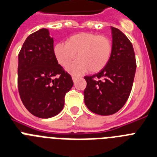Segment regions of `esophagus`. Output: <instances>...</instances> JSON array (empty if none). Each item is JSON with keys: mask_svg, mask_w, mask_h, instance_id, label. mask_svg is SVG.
<instances>
[{"mask_svg": "<svg viewBox=\"0 0 157 157\" xmlns=\"http://www.w3.org/2000/svg\"><path fill=\"white\" fill-rule=\"evenodd\" d=\"M79 76H76V75H72V81H75L76 80V79L78 78Z\"/></svg>", "mask_w": 157, "mask_h": 157, "instance_id": "esophagus-1", "label": "esophagus"}]
</instances>
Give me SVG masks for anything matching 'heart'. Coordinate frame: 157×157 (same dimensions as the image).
<instances>
[{
    "mask_svg": "<svg viewBox=\"0 0 157 157\" xmlns=\"http://www.w3.org/2000/svg\"><path fill=\"white\" fill-rule=\"evenodd\" d=\"M78 59L68 67L73 73L85 71L99 72L106 66L112 53V43L109 38L90 32H81L70 36L65 43L54 47V55L58 63L66 67L76 58Z\"/></svg>",
    "mask_w": 157,
    "mask_h": 157,
    "instance_id": "heart-1",
    "label": "heart"
}]
</instances>
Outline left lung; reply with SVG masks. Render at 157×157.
<instances>
[{"label":"left lung","instance_id":"8db88e82","mask_svg":"<svg viewBox=\"0 0 157 157\" xmlns=\"http://www.w3.org/2000/svg\"><path fill=\"white\" fill-rule=\"evenodd\" d=\"M112 53L104 68L94 76H85V103L90 111L110 115L125 105L131 94L136 74L133 46L117 28L111 27Z\"/></svg>","mask_w":157,"mask_h":157}]
</instances>
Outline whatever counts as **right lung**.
Masks as SVG:
<instances>
[{"label":"right lung","instance_id":"right-lung-1","mask_svg":"<svg viewBox=\"0 0 157 157\" xmlns=\"http://www.w3.org/2000/svg\"><path fill=\"white\" fill-rule=\"evenodd\" d=\"M43 28L26 38L18 54L17 85L21 101L33 115L48 118L60 113L72 77L54 55V40Z\"/></svg>","mask_w":157,"mask_h":157}]
</instances>
